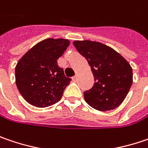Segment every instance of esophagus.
<instances>
[{"mask_svg": "<svg viewBox=\"0 0 148 148\" xmlns=\"http://www.w3.org/2000/svg\"><path fill=\"white\" fill-rule=\"evenodd\" d=\"M77 77H78V76H77V75H76V76H75L74 77L72 78V80H73L74 82H76V81L77 80Z\"/></svg>", "mask_w": 148, "mask_h": 148, "instance_id": "1", "label": "esophagus"}]
</instances>
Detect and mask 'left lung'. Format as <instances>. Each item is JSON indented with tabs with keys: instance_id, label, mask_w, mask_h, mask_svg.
I'll list each match as a JSON object with an SVG mask.
<instances>
[{
	"instance_id": "8db88e82",
	"label": "left lung",
	"mask_w": 148,
	"mask_h": 148,
	"mask_svg": "<svg viewBox=\"0 0 148 148\" xmlns=\"http://www.w3.org/2000/svg\"><path fill=\"white\" fill-rule=\"evenodd\" d=\"M73 45L87 61L95 79L92 88L84 92L86 103L102 112L119 107L132 83V68L128 62L101 42L74 41Z\"/></svg>"
}]
</instances>
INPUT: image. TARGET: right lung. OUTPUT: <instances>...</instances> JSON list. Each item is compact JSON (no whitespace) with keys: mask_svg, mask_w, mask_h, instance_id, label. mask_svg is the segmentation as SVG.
Segmentation results:
<instances>
[{"mask_svg":"<svg viewBox=\"0 0 148 148\" xmlns=\"http://www.w3.org/2000/svg\"><path fill=\"white\" fill-rule=\"evenodd\" d=\"M70 45L63 38H47L36 44L16 66V84L26 101L36 107H47L59 101L70 83L57 60Z\"/></svg>","mask_w":148,"mask_h":148,"instance_id":"obj_1","label":"right lung"}]
</instances>
